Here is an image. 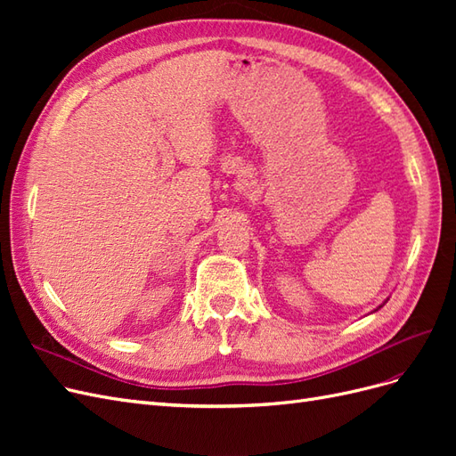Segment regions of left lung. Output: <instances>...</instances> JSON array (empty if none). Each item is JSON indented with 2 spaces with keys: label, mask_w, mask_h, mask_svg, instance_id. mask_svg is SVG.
Instances as JSON below:
<instances>
[{
  "label": "left lung",
  "mask_w": 456,
  "mask_h": 456,
  "mask_svg": "<svg viewBox=\"0 0 456 456\" xmlns=\"http://www.w3.org/2000/svg\"><path fill=\"white\" fill-rule=\"evenodd\" d=\"M384 302H386V300H384ZM380 306H382V305H380ZM380 306H379V308H380ZM379 308H377V310H379ZM377 310H375V312H377Z\"/></svg>",
  "instance_id": "8db88e82"
}]
</instances>
